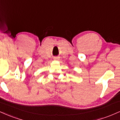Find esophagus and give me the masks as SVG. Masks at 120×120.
<instances>
[{
	"mask_svg": "<svg viewBox=\"0 0 120 120\" xmlns=\"http://www.w3.org/2000/svg\"><path fill=\"white\" fill-rule=\"evenodd\" d=\"M53 59H54V60H57V59H58V57H53Z\"/></svg>",
	"mask_w": 120,
	"mask_h": 120,
	"instance_id": "34e87169",
	"label": "esophagus"
}]
</instances>
